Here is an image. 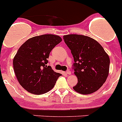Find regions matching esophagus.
I'll return each mask as SVG.
<instances>
[{"label": "esophagus", "instance_id": "obj_1", "mask_svg": "<svg viewBox=\"0 0 122 122\" xmlns=\"http://www.w3.org/2000/svg\"><path fill=\"white\" fill-rule=\"evenodd\" d=\"M66 73L68 74V75H70V74H71V71L70 70H68V71H66Z\"/></svg>", "mask_w": 122, "mask_h": 122}]
</instances>
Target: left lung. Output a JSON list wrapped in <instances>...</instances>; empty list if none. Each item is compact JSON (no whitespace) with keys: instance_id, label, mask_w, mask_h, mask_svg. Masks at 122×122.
<instances>
[{"instance_id":"8db88e82","label":"left lung","mask_w":122,"mask_h":122,"mask_svg":"<svg viewBox=\"0 0 122 122\" xmlns=\"http://www.w3.org/2000/svg\"><path fill=\"white\" fill-rule=\"evenodd\" d=\"M63 40L74 60V74L78 82L73 89L82 95L97 91L108 76V54L98 42L89 36L70 34L64 35Z\"/></svg>"}]
</instances>
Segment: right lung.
I'll return each mask as SVG.
<instances>
[{"label":"right lung","mask_w":122,"mask_h":122,"mask_svg":"<svg viewBox=\"0 0 122 122\" xmlns=\"http://www.w3.org/2000/svg\"><path fill=\"white\" fill-rule=\"evenodd\" d=\"M58 35L33 36L18 49L13 59V68L18 82L25 90L41 95L51 90L62 74L47 66L52 49L62 41Z\"/></svg>","instance_id":"right-lung-1"}]
</instances>
